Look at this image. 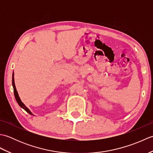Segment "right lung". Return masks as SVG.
<instances>
[{"label":"right lung","mask_w":153,"mask_h":153,"mask_svg":"<svg viewBox=\"0 0 153 153\" xmlns=\"http://www.w3.org/2000/svg\"><path fill=\"white\" fill-rule=\"evenodd\" d=\"M12 85H13V88H14V96H15V98L16 99V101H17V102L18 103V105L20 106L22 108H24L25 111H26L27 113L30 114H31V115H33V114H32L30 110H29L26 106H25V105L24 103H23L22 101H21V99H19V97L18 95V91H16V86H15V83H14V73H13L12 74Z\"/></svg>","instance_id":"add662e5"}]
</instances>
